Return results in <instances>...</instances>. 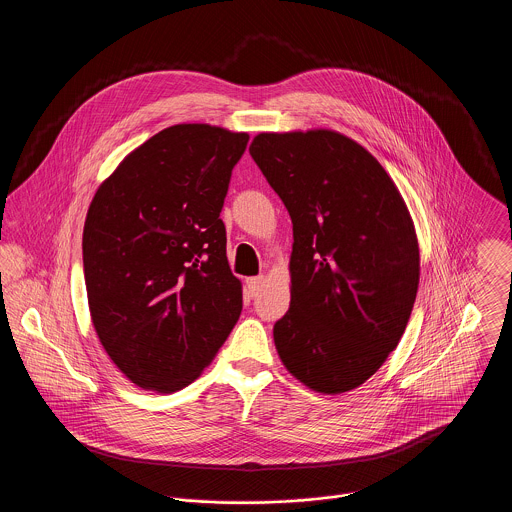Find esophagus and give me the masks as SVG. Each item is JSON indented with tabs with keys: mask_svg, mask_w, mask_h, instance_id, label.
<instances>
[{
	"mask_svg": "<svg viewBox=\"0 0 512 512\" xmlns=\"http://www.w3.org/2000/svg\"><path fill=\"white\" fill-rule=\"evenodd\" d=\"M262 286H264V278H262V276H254V278H248V280H246V288H248V293H250L252 297L260 293Z\"/></svg>",
	"mask_w": 512,
	"mask_h": 512,
	"instance_id": "obj_1",
	"label": "esophagus"
}]
</instances>
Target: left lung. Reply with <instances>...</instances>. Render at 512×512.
<instances>
[{
	"label": "left lung",
	"mask_w": 512,
	"mask_h": 512,
	"mask_svg": "<svg viewBox=\"0 0 512 512\" xmlns=\"http://www.w3.org/2000/svg\"><path fill=\"white\" fill-rule=\"evenodd\" d=\"M250 155L293 224L292 303L274 325L278 355L317 392L353 390L396 349L416 301L410 213L382 165L337 132L260 134Z\"/></svg>",
	"instance_id": "obj_1"
}]
</instances>
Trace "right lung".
<instances>
[{
	"label": "right lung",
	"mask_w": 512,
	"mask_h": 512,
	"mask_svg": "<svg viewBox=\"0 0 512 512\" xmlns=\"http://www.w3.org/2000/svg\"><path fill=\"white\" fill-rule=\"evenodd\" d=\"M248 140L171 126L132 151L90 203L82 264L92 323L140 388L189 386L240 317L220 211Z\"/></svg>",
	"instance_id": "obj_1"
}]
</instances>
